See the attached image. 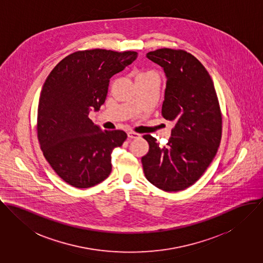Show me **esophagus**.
Returning <instances> with one entry per match:
<instances>
[{
	"mask_svg": "<svg viewBox=\"0 0 263 263\" xmlns=\"http://www.w3.org/2000/svg\"><path fill=\"white\" fill-rule=\"evenodd\" d=\"M139 134L138 133H135V132H132V131H130V132H128V138L129 139H135V138H139Z\"/></svg>",
	"mask_w": 263,
	"mask_h": 263,
	"instance_id": "34e87169",
	"label": "esophagus"
}]
</instances>
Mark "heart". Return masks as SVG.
<instances>
[{
	"instance_id": "heart-1",
	"label": "heart",
	"mask_w": 263,
	"mask_h": 263,
	"mask_svg": "<svg viewBox=\"0 0 263 263\" xmlns=\"http://www.w3.org/2000/svg\"><path fill=\"white\" fill-rule=\"evenodd\" d=\"M148 74H153V72H151V71H146V72H140V73H138V76H148Z\"/></svg>"
}]
</instances>
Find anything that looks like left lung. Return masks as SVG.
Here are the masks:
<instances>
[{
    "label": "left lung",
    "mask_w": 263,
    "mask_h": 263,
    "mask_svg": "<svg viewBox=\"0 0 263 263\" xmlns=\"http://www.w3.org/2000/svg\"><path fill=\"white\" fill-rule=\"evenodd\" d=\"M166 76L161 115L174 121L172 137L159 146L144 135L149 151L141 158L149 182L164 192L193 185L211 164L222 137V113L214 83L204 65L182 49L161 48L146 55Z\"/></svg>",
    "instance_id": "obj_1"
}]
</instances>
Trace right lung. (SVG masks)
Here are the masks:
<instances>
[{
	"label": "right lung",
	"instance_id": "add662e5",
	"mask_svg": "<svg viewBox=\"0 0 263 263\" xmlns=\"http://www.w3.org/2000/svg\"><path fill=\"white\" fill-rule=\"evenodd\" d=\"M135 51L79 50L59 61L41 90L37 138L61 179L88 189L112 172V152L127 139L122 130H102L88 118L105 103L110 79L137 58Z\"/></svg>",
	"mask_w": 263,
	"mask_h": 263
}]
</instances>
